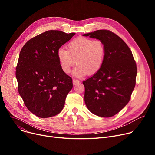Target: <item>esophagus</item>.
Returning a JSON list of instances; mask_svg holds the SVG:
<instances>
[{"label":"esophagus","mask_w":155,"mask_h":155,"mask_svg":"<svg viewBox=\"0 0 155 155\" xmlns=\"http://www.w3.org/2000/svg\"><path fill=\"white\" fill-rule=\"evenodd\" d=\"M79 82H80L79 80H78L77 79H73V84L74 85L77 84H79Z\"/></svg>","instance_id":"34e87169"}]
</instances>
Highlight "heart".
<instances>
[{
    "mask_svg": "<svg viewBox=\"0 0 155 155\" xmlns=\"http://www.w3.org/2000/svg\"><path fill=\"white\" fill-rule=\"evenodd\" d=\"M67 48V50L60 48L57 51L64 73H69L75 62L77 66L73 73L77 77L92 75L101 69L105 55V47L101 40L78 38L71 41Z\"/></svg>",
    "mask_w": 155,
    "mask_h": 155,
    "instance_id": "heart-1",
    "label": "heart"
}]
</instances>
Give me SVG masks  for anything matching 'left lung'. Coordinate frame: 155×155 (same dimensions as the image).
I'll list each match as a JSON object with an SVG mask.
<instances>
[{
    "instance_id": "left-lung-1",
    "label": "left lung",
    "mask_w": 155,
    "mask_h": 155,
    "mask_svg": "<svg viewBox=\"0 0 155 155\" xmlns=\"http://www.w3.org/2000/svg\"><path fill=\"white\" fill-rule=\"evenodd\" d=\"M83 36L100 39L105 47L101 69L83 82L85 104L96 116L112 117L129 102L136 85L137 67L133 53L123 39L109 30Z\"/></svg>"
}]
</instances>
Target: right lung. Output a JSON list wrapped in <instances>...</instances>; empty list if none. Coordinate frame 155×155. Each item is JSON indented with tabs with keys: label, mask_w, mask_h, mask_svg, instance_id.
I'll list each match as a JSON object with an SVG mask.
<instances>
[{
	"label": "right lung",
	"mask_w": 155,
	"mask_h": 155,
	"mask_svg": "<svg viewBox=\"0 0 155 155\" xmlns=\"http://www.w3.org/2000/svg\"><path fill=\"white\" fill-rule=\"evenodd\" d=\"M75 35L47 31L21 49L15 71L18 91L28 109L39 117L59 114L73 87L71 78L60 67L57 51Z\"/></svg>",
	"instance_id": "1"
}]
</instances>
